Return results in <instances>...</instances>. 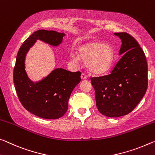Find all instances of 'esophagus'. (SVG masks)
Listing matches in <instances>:
<instances>
[{
	"mask_svg": "<svg viewBox=\"0 0 155 155\" xmlns=\"http://www.w3.org/2000/svg\"><path fill=\"white\" fill-rule=\"evenodd\" d=\"M87 76L85 74H81V79L85 80V79H87Z\"/></svg>",
	"mask_w": 155,
	"mask_h": 155,
	"instance_id": "esophagus-1",
	"label": "esophagus"
}]
</instances>
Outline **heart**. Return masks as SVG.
Segmentation results:
<instances>
[{"mask_svg":"<svg viewBox=\"0 0 155 155\" xmlns=\"http://www.w3.org/2000/svg\"><path fill=\"white\" fill-rule=\"evenodd\" d=\"M113 51L110 45L99 41H90L80 46L77 55L71 54V62L77 64L81 61L86 63V67L90 73L101 75L106 73L111 66Z\"/></svg>","mask_w":155,"mask_h":155,"instance_id":"1","label":"heart"}]
</instances>
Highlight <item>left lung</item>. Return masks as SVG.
I'll return each mask as SVG.
<instances>
[{
  "label": "left lung",
  "instance_id": "obj_1",
  "mask_svg": "<svg viewBox=\"0 0 155 155\" xmlns=\"http://www.w3.org/2000/svg\"><path fill=\"white\" fill-rule=\"evenodd\" d=\"M114 34L121 40V58L109 75L91 78L97 108L109 117L129 114L148 88V64L139 44L126 32Z\"/></svg>",
  "mask_w": 155,
  "mask_h": 155
}]
</instances>
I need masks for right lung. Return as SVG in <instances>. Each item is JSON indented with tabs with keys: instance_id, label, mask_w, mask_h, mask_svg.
I'll use <instances>...</instances> for the list:
<instances>
[{
	"instance_id": "add662e5",
	"label": "right lung",
	"mask_w": 155,
	"mask_h": 155,
	"mask_svg": "<svg viewBox=\"0 0 155 155\" xmlns=\"http://www.w3.org/2000/svg\"><path fill=\"white\" fill-rule=\"evenodd\" d=\"M65 36L53 30H38L23 43L17 54L14 83L22 105L28 112L43 119H59L68 109L71 93L81 81L80 72L56 68L42 79L34 82L25 70L28 51L38 40L54 47L59 46Z\"/></svg>"
}]
</instances>
